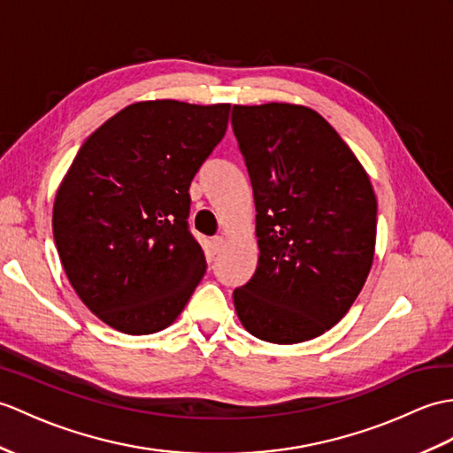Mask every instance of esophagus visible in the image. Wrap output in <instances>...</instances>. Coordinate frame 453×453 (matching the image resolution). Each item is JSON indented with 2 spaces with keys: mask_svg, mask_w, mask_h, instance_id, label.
Here are the masks:
<instances>
[{
  "mask_svg": "<svg viewBox=\"0 0 453 453\" xmlns=\"http://www.w3.org/2000/svg\"><path fill=\"white\" fill-rule=\"evenodd\" d=\"M210 247H212V252H219L226 247V239L224 237H214L212 243H210Z\"/></svg>",
  "mask_w": 453,
  "mask_h": 453,
  "instance_id": "1",
  "label": "esophagus"
}]
</instances>
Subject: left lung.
<instances>
[{
  "mask_svg": "<svg viewBox=\"0 0 453 453\" xmlns=\"http://www.w3.org/2000/svg\"><path fill=\"white\" fill-rule=\"evenodd\" d=\"M257 208V272L234 291L249 334L301 343L351 309L376 245L369 173L320 113L299 104L234 106Z\"/></svg>",
  "mask_w": 453,
  "mask_h": 453,
  "instance_id": "left-lung-1",
  "label": "left lung"
}]
</instances>
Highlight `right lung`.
<instances>
[{
	"instance_id": "add662e5",
	"label": "right lung",
	"mask_w": 453,
	"mask_h": 453,
	"mask_svg": "<svg viewBox=\"0 0 453 453\" xmlns=\"http://www.w3.org/2000/svg\"><path fill=\"white\" fill-rule=\"evenodd\" d=\"M229 104L134 102L94 131L58 188L54 239L90 312L129 335L173 324L206 272L188 187L224 139Z\"/></svg>"
}]
</instances>
